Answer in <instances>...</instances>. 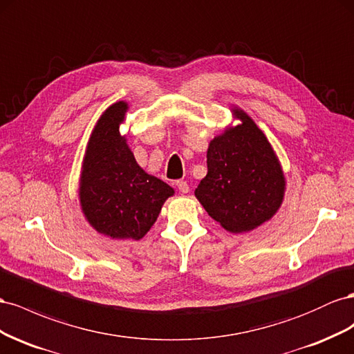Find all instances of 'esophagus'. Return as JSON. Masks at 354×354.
Instances as JSON below:
<instances>
[{"label":"esophagus","mask_w":354,"mask_h":354,"mask_svg":"<svg viewBox=\"0 0 354 354\" xmlns=\"http://www.w3.org/2000/svg\"><path fill=\"white\" fill-rule=\"evenodd\" d=\"M176 187L179 189V193H183V194H187L188 191H189V185L185 183V180H178Z\"/></svg>","instance_id":"obj_1"}]
</instances>
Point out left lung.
<instances>
[{
	"label": "left lung",
	"mask_w": 354,
	"mask_h": 354,
	"mask_svg": "<svg viewBox=\"0 0 354 354\" xmlns=\"http://www.w3.org/2000/svg\"><path fill=\"white\" fill-rule=\"evenodd\" d=\"M240 123L210 140L207 175L194 194L210 218L230 233H246L277 214L286 178L264 132L243 109L231 108Z\"/></svg>",
	"instance_id": "left-lung-1"
}]
</instances>
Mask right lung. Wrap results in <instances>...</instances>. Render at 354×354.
Segmentation results:
<instances>
[{"label": "right lung", "instance_id": "add662e5", "mask_svg": "<svg viewBox=\"0 0 354 354\" xmlns=\"http://www.w3.org/2000/svg\"><path fill=\"white\" fill-rule=\"evenodd\" d=\"M129 104L109 105L88 138L80 175V206L99 234L142 239L175 189L140 167L126 135L120 133Z\"/></svg>", "mask_w": 354, "mask_h": 354}]
</instances>
